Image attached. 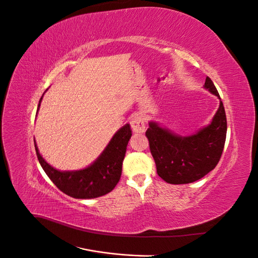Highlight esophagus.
I'll use <instances>...</instances> for the list:
<instances>
[{
    "label": "esophagus",
    "instance_id": "34e87169",
    "mask_svg": "<svg viewBox=\"0 0 258 258\" xmlns=\"http://www.w3.org/2000/svg\"><path fill=\"white\" fill-rule=\"evenodd\" d=\"M131 129L136 134H143L145 131V121L143 116L141 114H136L130 120Z\"/></svg>",
    "mask_w": 258,
    "mask_h": 258
}]
</instances>
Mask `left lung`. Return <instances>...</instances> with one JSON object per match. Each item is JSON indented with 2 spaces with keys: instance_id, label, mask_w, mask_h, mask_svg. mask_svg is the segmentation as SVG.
Returning a JSON list of instances; mask_svg holds the SVG:
<instances>
[{
  "instance_id": "1",
  "label": "left lung",
  "mask_w": 258,
  "mask_h": 258,
  "mask_svg": "<svg viewBox=\"0 0 258 258\" xmlns=\"http://www.w3.org/2000/svg\"><path fill=\"white\" fill-rule=\"evenodd\" d=\"M204 88L220 99V106L210 123L195 134L181 136L157 121H148L145 135L157 173L169 184L198 181L216 167L222 156L227 132L225 108L210 77Z\"/></svg>"
}]
</instances>
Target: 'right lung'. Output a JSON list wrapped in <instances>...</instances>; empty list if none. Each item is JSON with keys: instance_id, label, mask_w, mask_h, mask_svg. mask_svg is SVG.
Instances as JSON below:
<instances>
[{"instance_id": "obj_1", "label": "right lung", "mask_w": 258, "mask_h": 258, "mask_svg": "<svg viewBox=\"0 0 258 258\" xmlns=\"http://www.w3.org/2000/svg\"><path fill=\"white\" fill-rule=\"evenodd\" d=\"M43 96L38 102L37 112L40 110ZM130 138L131 129L129 123H126L115 132L98 158L89 166L80 170L61 171L53 168L42 157L35 140L34 146L38 161L45 173L62 192L76 199H92L112 191L119 182L122 160Z\"/></svg>"}]
</instances>
